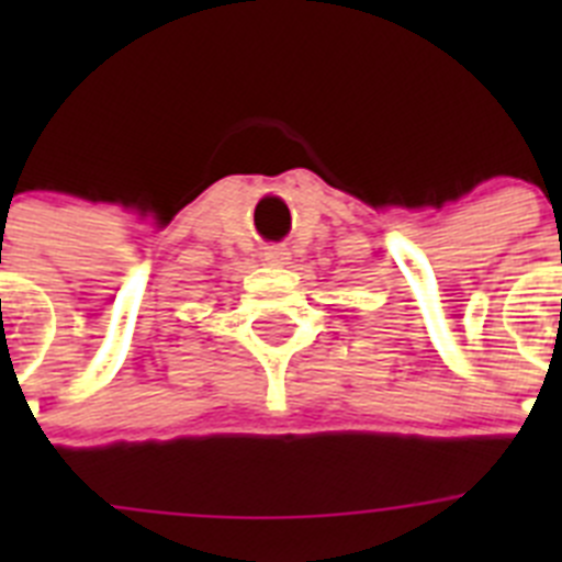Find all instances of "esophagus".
I'll use <instances>...</instances> for the list:
<instances>
[{
	"mask_svg": "<svg viewBox=\"0 0 562 562\" xmlns=\"http://www.w3.org/2000/svg\"><path fill=\"white\" fill-rule=\"evenodd\" d=\"M265 261L270 267H284L290 265V250L284 245H270L265 247Z\"/></svg>",
	"mask_w": 562,
	"mask_h": 562,
	"instance_id": "obj_1",
	"label": "esophagus"
}]
</instances>
